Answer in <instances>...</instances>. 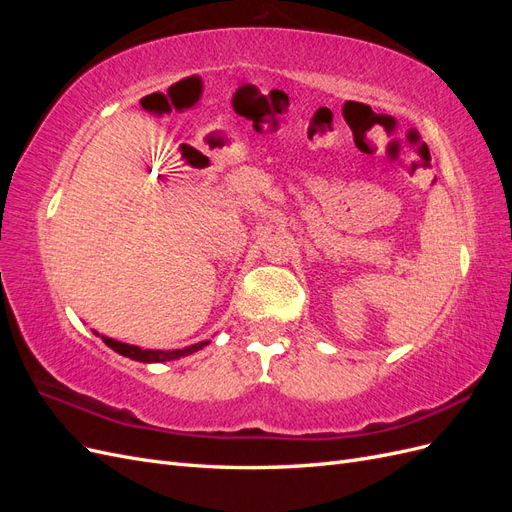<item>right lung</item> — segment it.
Masks as SVG:
<instances>
[{
    "label": "right lung",
    "mask_w": 512,
    "mask_h": 512,
    "mask_svg": "<svg viewBox=\"0 0 512 512\" xmlns=\"http://www.w3.org/2000/svg\"><path fill=\"white\" fill-rule=\"evenodd\" d=\"M102 342L113 348L115 352L123 354V356H130V359L134 361H141V363H164V361H173V359H179V356H185V354H192L196 350H200L203 346H207L209 342H200V344H194L190 348H183V350H143L138 346H130V344H121V342H115V339L111 337H102Z\"/></svg>",
    "instance_id": "1"
}]
</instances>
